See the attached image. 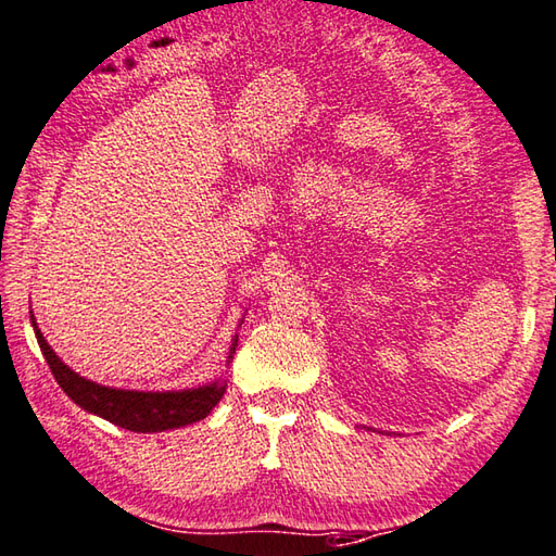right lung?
Returning <instances> with one entry per match:
<instances>
[{
  "label": "right lung",
  "instance_id": "right-lung-1",
  "mask_svg": "<svg viewBox=\"0 0 556 556\" xmlns=\"http://www.w3.org/2000/svg\"><path fill=\"white\" fill-rule=\"evenodd\" d=\"M30 324H34L40 351H43L52 375H55L58 384L62 387V392H65L77 406H81L84 412L106 418V421L121 428H128V431L162 433V431H172V428H181V426L201 421V418H205L213 412L215 404L223 400V394L227 390V380H223V377L201 387H191V390H166V392L118 390V387L91 382L58 358L55 351L48 345L43 333H40L34 312H30ZM235 349H237V337L232 339V345H229L227 365L232 363Z\"/></svg>",
  "mask_w": 556,
  "mask_h": 556
}]
</instances>
